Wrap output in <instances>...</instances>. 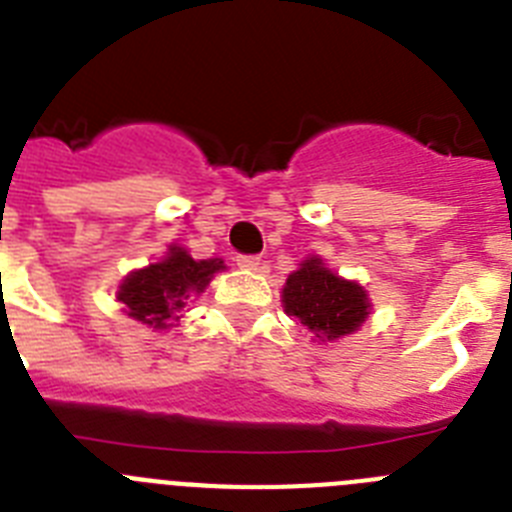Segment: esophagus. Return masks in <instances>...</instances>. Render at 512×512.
I'll list each match as a JSON object with an SVG mask.
<instances>
[{
  "label": "esophagus",
  "instance_id": "34e87169",
  "mask_svg": "<svg viewBox=\"0 0 512 512\" xmlns=\"http://www.w3.org/2000/svg\"><path fill=\"white\" fill-rule=\"evenodd\" d=\"M235 261H238V266H241V269H248V271L259 269V264H261L259 256H235Z\"/></svg>",
  "mask_w": 512,
  "mask_h": 512
}]
</instances>
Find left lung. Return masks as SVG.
Returning <instances> with one entry per match:
<instances>
[{
    "label": "left lung",
    "instance_id": "left-lung-1",
    "mask_svg": "<svg viewBox=\"0 0 512 512\" xmlns=\"http://www.w3.org/2000/svg\"><path fill=\"white\" fill-rule=\"evenodd\" d=\"M282 305L287 315H295L323 343L359 330L372 310L366 289L333 274L318 256L305 259L300 269L289 274Z\"/></svg>",
    "mask_w": 512,
    "mask_h": 512
}]
</instances>
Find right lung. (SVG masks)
Instances as JSON below:
<instances>
[{
  "instance_id": "1",
  "label": "right lung",
  "mask_w": 512,
  "mask_h": 512,
  "mask_svg": "<svg viewBox=\"0 0 512 512\" xmlns=\"http://www.w3.org/2000/svg\"><path fill=\"white\" fill-rule=\"evenodd\" d=\"M223 259H192L187 248L169 246L158 264L130 271L117 289V300L133 320L153 330H166L187 307L189 297L205 292L210 279L223 271Z\"/></svg>"
}]
</instances>
